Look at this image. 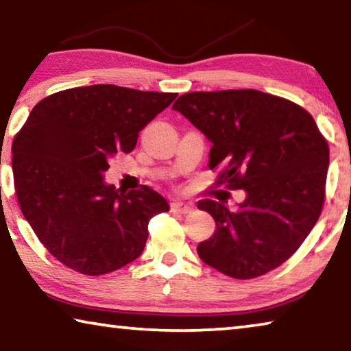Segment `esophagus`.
Segmentation results:
<instances>
[{"label":"esophagus","instance_id":"34e87169","mask_svg":"<svg viewBox=\"0 0 351 351\" xmlns=\"http://www.w3.org/2000/svg\"><path fill=\"white\" fill-rule=\"evenodd\" d=\"M170 207H171V210H173V212H180V213H190L193 210L192 204L182 203V201H173Z\"/></svg>","mask_w":351,"mask_h":351}]
</instances>
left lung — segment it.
Wrapping results in <instances>:
<instances>
[{
  "mask_svg": "<svg viewBox=\"0 0 351 351\" xmlns=\"http://www.w3.org/2000/svg\"><path fill=\"white\" fill-rule=\"evenodd\" d=\"M171 108L212 142L209 167L219 169L218 186L246 192L237 210L199 201L217 223L197 247L199 258L243 280L276 269L322 212L330 150L313 116L257 90L187 93Z\"/></svg>",
  "mask_w": 351,
  "mask_h": 351,
  "instance_id": "1",
  "label": "left lung"
}]
</instances>
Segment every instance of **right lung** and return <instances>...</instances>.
<instances>
[{
  "instance_id": "1",
  "label": "right lung",
  "mask_w": 351,
  "mask_h": 351,
  "mask_svg": "<svg viewBox=\"0 0 351 351\" xmlns=\"http://www.w3.org/2000/svg\"><path fill=\"white\" fill-rule=\"evenodd\" d=\"M176 96L93 85L34 106L12 144L15 192L35 235L68 268L102 276L132 263L144 251L150 218L169 212L153 189L127 192L104 173Z\"/></svg>"
}]
</instances>
